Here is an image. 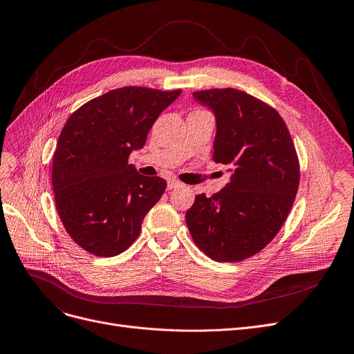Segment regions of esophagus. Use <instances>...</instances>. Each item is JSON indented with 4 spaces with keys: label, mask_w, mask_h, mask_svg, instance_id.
I'll use <instances>...</instances> for the list:
<instances>
[{
    "label": "esophagus",
    "mask_w": 354,
    "mask_h": 354,
    "mask_svg": "<svg viewBox=\"0 0 354 354\" xmlns=\"http://www.w3.org/2000/svg\"><path fill=\"white\" fill-rule=\"evenodd\" d=\"M178 186H180V182L179 180H176V179H169L168 180V189H175V187H178Z\"/></svg>",
    "instance_id": "esophagus-1"
}]
</instances>
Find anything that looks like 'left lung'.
Instances as JSON below:
<instances>
[{
    "label": "left lung",
    "mask_w": 354,
    "mask_h": 354,
    "mask_svg": "<svg viewBox=\"0 0 354 354\" xmlns=\"http://www.w3.org/2000/svg\"><path fill=\"white\" fill-rule=\"evenodd\" d=\"M216 116L214 162L230 167L221 192L197 194L186 224L200 250L216 262L261 252L280 231L298 190L299 162L277 111L234 88L193 92Z\"/></svg>",
    "instance_id": "8db88e82"
}]
</instances>
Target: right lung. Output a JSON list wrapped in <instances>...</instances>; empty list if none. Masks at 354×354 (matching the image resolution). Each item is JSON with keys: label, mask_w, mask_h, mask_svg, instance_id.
I'll return each mask as SVG.
<instances>
[{"label": "right lung", "mask_w": 354, "mask_h": 354, "mask_svg": "<svg viewBox=\"0 0 354 354\" xmlns=\"http://www.w3.org/2000/svg\"><path fill=\"white\" fill-rule=\"evenodd\" d=\"M180 92L118 88L91 99L66 122L53 156L55 201L66 231L89 254L124 252L165 192V179L140 175L129 157Z\"/></svg>", "instance_id": "right-lung-1"}]
</instances>
